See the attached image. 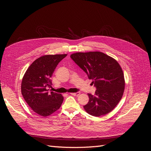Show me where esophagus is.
I'll use <instances>...</instances> for the list:
<instances>
[{
	"label": "esophagus",
	"mask_w": 151,
	"mask_h": 151,
	"mask_svg": "<svg viewBox=\"0 0 151 151\" xmlns=\"http://www.w3.org/2000/svg\"><path fill=\"white\" fill-rule=\"evenodd\" d=\"M70 94H72V95H73V96H79V94H80V93H70Z\"/></svg>",
	"instance_id": "34e87169"
}]
</instances>
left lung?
I'll list each match as a JSON object with an SVG mask.
<instances>
[{"instance_id":"1","label":"left lung","mask_w":151,"mask_h":151,"mask_svg":"<svg viewBox=\"0 0 151 151\" xmlns=\"http://www.w3.org/2000/svg\"><path fill=\"white\" fill-rule=\"evenodd\" d=\"M71 58L88 76L96 88L94 94H88L86 111L94 116L111 112L122 99L125 89L124 74L118 62L103 52H77Z\"/></svg>"}]
</instances>
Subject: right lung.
Listing matches in <instances>:
<instances>
[{"instance_id":"obj_1","label":"right lung","mask_w":151,"mask_h":151,"mask_svg":"<svg viewBox=\"0 0 151 151\" xmlns=\"http://www.w3.org/2000/svg\"><path fill=\"white\" fill-rule=\"evenodd\" d=\"M67 54L46 55L31 63L22 77L21 93L34 112L47 116L60 108L63 101L61 94L49 92L51 77L60 62Z\"/></svg>"}]
</instances>
